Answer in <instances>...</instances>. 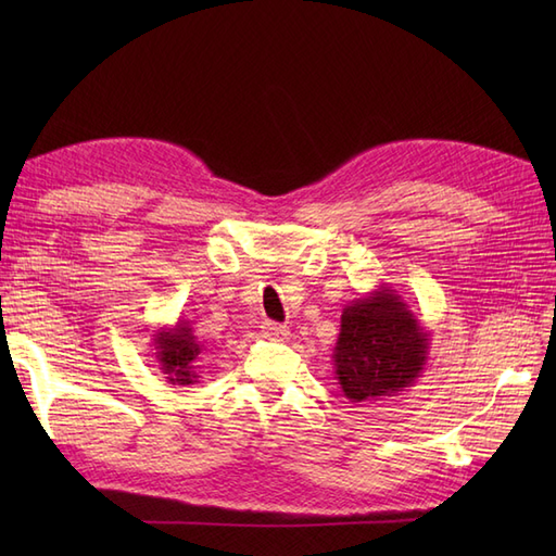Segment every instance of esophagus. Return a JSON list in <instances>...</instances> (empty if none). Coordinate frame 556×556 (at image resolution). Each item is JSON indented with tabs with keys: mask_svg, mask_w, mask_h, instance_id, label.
Masks as SVG:
<instances>
[{
	"mask_svg": "<svg viewBox=\"0 0 556 556\" xmlns=\"http://www.w3.org/2000/svg\"><path fill=\"white\" fill-rule=\"evenodd\" d=\"M262 336H266V339H285V336H290V329L266 319V323H262Z\"/></svg>",
	"mask_w": 556,
	"mask_h": 556,
	"instance_id": "1",
	"label": "esophagus"
}]
</instances>
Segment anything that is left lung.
<instances>
[{"mask_svg": "<svg viewBox=\"0 0 556 556\" xmlns=\"http://www.w3.org/2000/svg\"><path fill=\"white\" fill-rule=\"evenodd\" d=\"M429 336L390 285L350 301L331 355L343 396L371 403L413 387L429 359Z\"/></svg>", "mask_w": 556, "mask_h": 556, "instance_id": "left-lung-1", "label": "left lung"}]
</instances>
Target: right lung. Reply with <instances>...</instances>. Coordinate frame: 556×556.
Returning <instances> with one entry per match:
<instances>
[{
    "label": "right lung",
    "instance_id": "1",
    "mask_svg": "<svg viewBox=\"0 0 556 556\" xmlns=\"http://www.w3.org/2000/svg\"><path fill=\"white\" fill-rule=\"evenodd\" d=\"M153 355L166 382L188 387L199 380L197 362L204 352V345L194 336L190 319L180 317L172 327H160L153 333Z\"/></svg>",
    "mask_w": 556,
    "mask_h": 556
}]
</instances>
